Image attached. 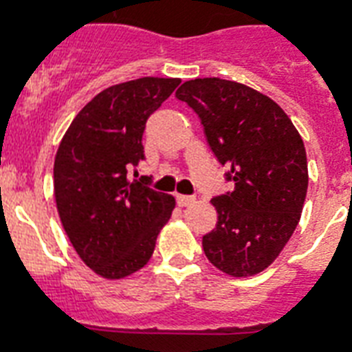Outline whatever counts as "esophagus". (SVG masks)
<instances>
[{
    "mask_svg": "<svg viewBox=\"0 0 352 352\" xmlns=\"http://www.w3.org/2000/svg\"><path fill=\"white\" fill-rule=\"evenodd\" d=\"M195 203V197H190V195H177V204L179 206H190V204Z\"/></svg>",
    "mask_w": 352,
    "mask_h": 352,
    "instance_id": "34e87169",
    "label": "esophagus"
}]
</instances>
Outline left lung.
<instances>
[{
  "mask_svg": "<svg viewBox=\"0 0 352 352\" xmlns=\"http://www.w3.org/2000/svg\"><path fill=\"white\" fill-rule=\"evenodd\" d=\"M201 118L234 192L212 199L217 225L203 237L208 261L232 278L270 267L300 223L309 170L300 133L281 107L248 85L195 78L177 89Z\"/></svg>",
  "mask_w": 352,
  "mask_h": 352,
  "instance_id": "8db88e82",
  "label": "left lung"
}]
</instances>
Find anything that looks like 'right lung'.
<instances>
[{
	"mask_svg": "<svg viewBox=\"0 0 352 352\" xmlns=\"http://www.w3.org/2000/svg\"><path fill=\"white\" fill-rule=\"evenodd\" d=\"M179 84L146 76L107 87L74 117L56 151L54 201L63 230L104 279L140 270L175 208V199L144 179L129 181V170L144 159L146 120Z\"/></svg>",
	"mask_w": 352,
	"mask_h": 352,
	"instance_id": "obj_1",
	"label": "right lung"
}]
</instances>
